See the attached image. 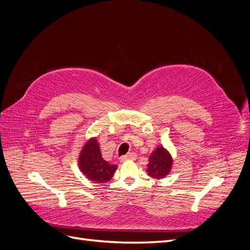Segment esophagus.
Instances as JSON below:
<instances>
[{
    "label": "esophagus",
    "instance_id": "1",
    "mask_svg": "<svg viewBox=\"0 0 250 250\" xmlns=\"http://www.w3.org/2000/svg\"><path fill=\"white\" fill-rule=\"evenodd\" d=\"M135 156H137V155H135L134 152H130V153H128V154L124 155L123 157H121V161L125 162V161H128V160H134Z\"/></svg>",
    "mask_w": 250,
    "mask_h": 250
}]
</instances>
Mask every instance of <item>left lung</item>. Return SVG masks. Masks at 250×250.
<instances>
[{"label": "left lung", "instance_id": "1", "mask_svg": "<svg viewBox=\"0 0 250 250\" xmlns=\"http://www.w3.org/2000/svg\"><path fill=\"white\" fill-rule=\"evenodd\" d=\"M172 158L169 152L164 147L156 148L149 157L147 172L150 177L164 178L169 174L172 168Z\"/></svg>", "mask_w": 250, "mask_h": 250}]
</instances>
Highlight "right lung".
<instances>
[{"label": "right lung", "instance_id": "1", "mask_svg": "<svg viewBox=\"0 0 250 250\" xmlns=\"http://www.w3.org/2000/svg\"><path fill=\"white\" fill-rule=\"evenodd\" d=\"M79 168L89 180L97 184H103L111 179L118 166L104 161L97 140L90 139L81 150Z\"/></svg>", "mask_w": 250, "mask_h": 250}]
</instances>
